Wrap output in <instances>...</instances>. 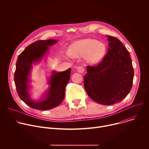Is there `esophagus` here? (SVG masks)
<instances>
[{
	"label": "esophagus",
	"mask_w": 149,
	"mask_h": 149,
	"mask_svg": "<svg viewBox=\"0 0 149 149\" xmlns=\"http://www.w3.org/2000/svg\"><path fill=\"white\" fill-rule=\"evenodd\" d=\"M77 70L79 73H83L84 71V68L82 66H78L77 67Z\"/></svg>",
	"instance_id": "34e87169"
}]
</instances>
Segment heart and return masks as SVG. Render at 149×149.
I'll return each mask as SVG.
<instances>
[{
  "instance_id": "b5f03b06",
  "label": "heart",
  "mask_w": 149,
  "mask_h": 149,
  "mask_svg": "<svg viewBox=\"0 0 149 149\" xmlns=\"http://www.w3.org/2000/svg\"><path fill=\"white\" fill-rule=\"evenodd\" d=\"M106 51L104 44L93 39H85L78 40L71 45L70 54L72 57L86 56L89 63H97L104 56Z\"/></svg>"
}]
</instances>
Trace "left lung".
<instances>
[{
  "instance_id": "8db88e82",
  "label": "left lung",
  "mask_w": 149,
  "mask_h": 149,
  "mask_svg": "<svg viewBox=\"0 0 149 149\" xmlns=\"http://www.w3.org/2000/svg\"><path fill=\"white\" fill-rule=\"evenodd\" d=\"M109 49L96 66H87L84 77L85 89L94 101L113 105L123 100L130 92L134 70L129 52L117 38L107 36Z\"/></svg>"
}]
</instances>
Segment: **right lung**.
<instances>
[{
  "label": "right lung",
  "instance_id": "add662e5",
  "mask_svg": "<svg viewBox=\"0 0 149 149\" xmlns=\"http://www.w3.org/2000/svg\"><path fill=\"white\" fill-rule=\"evenodd\" d=\"M58 42L55 39L39 40L27 47L17 58L14 81L19 98L30 107L39 110H48L58 106L65 96L67 84L70 78L71 68L63 72L52 71L48 80L49 87L44 99L35 101L28 92L29 76L32 63L39 62L49 49L48 47Z\"/></svg>",
  "mask_w": 149,
  "mask_h": 149
}]
</instances>
